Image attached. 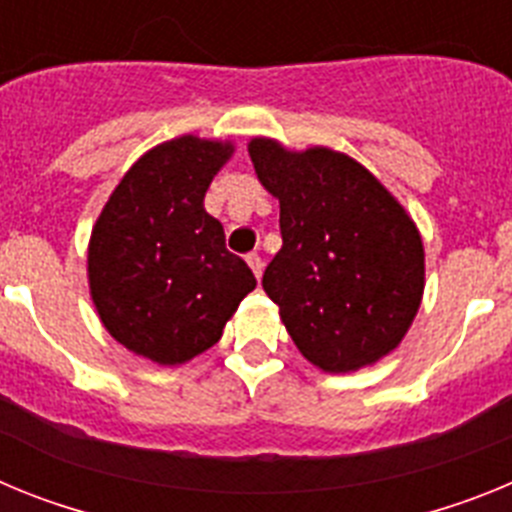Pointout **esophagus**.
Listing matches in <instances>:
<instances>
[{
  "mask_svg": "<svg viewBox=\"0 0 512 512\" xmlns=\"http://www.w3.org/2000/svg\"><path fill=\"white\" fill-rule=\"evenodd\" d=\"M246 261H248V266L253 269V274H256V279H261V274H264V259H261L259 253H248Z\"/></svg>",
  "mask_w": 512,
  "mask_h": 512,
  "instance_id": "1",
  "label": "esophagus"
}]
</instances>
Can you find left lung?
Returning a JSON list of instances; mask_svg holds the SVG:
<instances>
[{"label":"left lung","instance_id":"1","mask_svg":"<svg viewBox=\"0 0 512 512\" xmlns=\"http://www.w3.org/2000/svg\"><path fill=\"white\" fill-rule=\"evenodd\" d=\"M248 153L282 230L261 284L300 354L341 374L395 351L425 287L413 217L346 153L287 151L271 138H253Z\"/></svg>","mask_w":512,"mask_h":512}]
</instances>
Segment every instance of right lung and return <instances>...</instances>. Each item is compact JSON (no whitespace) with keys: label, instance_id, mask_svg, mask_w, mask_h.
<instances>
[{"label":"right lung","instance_id":"right-lung-1","mask_svg":"<svg viewBox=\"0 0 512 512\" xmlns=\"http://www.w3.org/2000/svg\"><path fill=\"white\" fill-rule=\"evenodd\" d=\"M230 140H166L135 161L89 238V292L117 343L161 366L215 346L256 277L225 248L205 192Z\"/></svg>","mask_w":512,"mask_h":512}]
</instances>
